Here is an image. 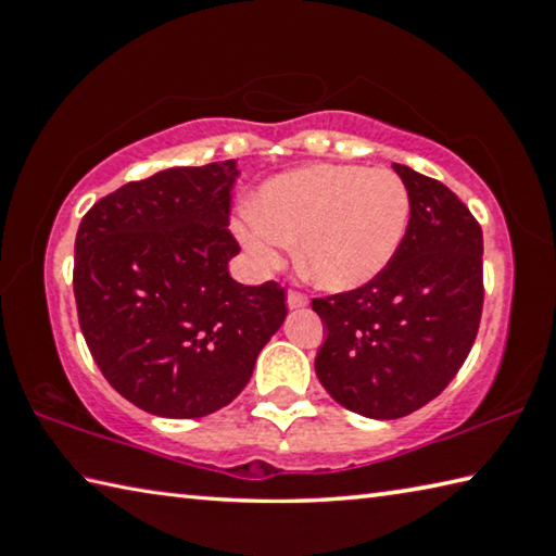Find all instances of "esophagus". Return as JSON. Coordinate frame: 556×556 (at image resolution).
Listing matches in <instances>:
<instances>
[{
    "mask_svg": "<svg viewBox=\"0 0 556 556\" xmlns=\"http://www.w3.org/2000/svg\"><path fill=\"white\" fill-rule=\"evenodd\" d=\"M287 304H289V308H304L308 304V299H306V294H301V291L291 289L287 294Z\"/></svg>",
    "mask_w": 556,
    "mask_h": 556,
    "instance_id": "1",
    "label": "esophagus"
}]
</instances>
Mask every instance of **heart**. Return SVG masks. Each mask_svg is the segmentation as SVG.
Wrapping results in <instances>:
<instances>
[{
  "label": "heart",
  "mask_w": 556,
  "mask_h": 556,
  "mask_svg": "<svg viewBox=\"0 0 556 556\" xmlns=\"http://www.w3.org/2000/svg\"><path fill=\"white\" fill-rule=\"evenodd\" d=\"M407 225L409 191L390 168L318 164L269 178L238 235L265 267H277L299 240L301 275L321 289L348 291L390 265Z\"/></svg>",
  "instance_id": "obj_1"
}]
</instances>
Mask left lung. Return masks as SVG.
Wrapping results in <instances>:
<instances>
[{
	"label": "left lung",
	"instance_id": "8db88e82",
	"mask_svg": "<svg viewBox=\"0 0 556 556\" xmlns=\"http://www.w3.org/2000/svg\"><path fill=\"white\" fill-rule=\"evenodd\" d=\"M409 191L397 255L368 285L314 299L326 324L316 375L345 409L400 419L454 380L483 312V230L437 178L394 164Z\"/></svg>",
	"mask_w": 556,
	"mask_h": 556
}]
</instances>
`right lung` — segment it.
I'll return each mask as SVG.
<instances>
[{
	"mask_svg": "<svg viewBox=\"0 0 556 556\" xmlns=\"http://www.w3.org/2000/svg\"><path fill=\"white\" fill-rule=\"evenodd\" d=\"M238 162L129 181L83 215L73 291L100 372L139 409L195 419L230 404L287 316L285 287L238 285L228 230Z\"/></svg>",
	"mask_w": 556,
	"mask_h": 556,
	"instance_id": "add662e5",
	"label": "right lung"
}]
</instances>
